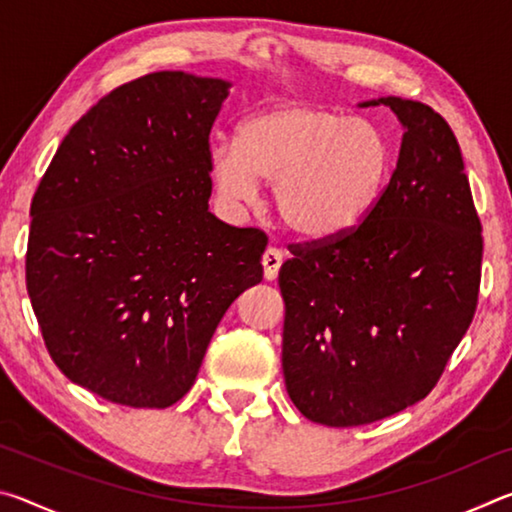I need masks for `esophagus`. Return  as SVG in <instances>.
Listing matches in <instances>:
<instances>
[{"mask_svg":"<svg viewBox=\"0 0 512 512\" xmlns=\"http://www.w3.org/2000/svg\"><path fill=\"white\" fill-rule=\"evenodd\" d=\"M262 266H264V277L268 282L275 280L277 271H280L282 266V253L277 248H266L264 255H262Z\"/></svg>","mask_w":512,"mask_h":512,"instance_id":"obj_1","label":"esophagus"}]
</instances>
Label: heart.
Segmentation results:
<instances>
[{"mask_svg":"<svg viewBox=\"0 0 512 512\" xmlns=\"http://www.w3.org/2000/svg\"><path fill=\"white\" fill-rule=\"evenodd\" d=\"M393 171V146L368 119L311 101L259 110L237 140L214 146L210 178L221 201L241 210L271 183V205L293 237L334 241L375 210Z\"/></svg>","mask_w":512,"mask_h":512,"instance_id":"b5f03b06","label":"heart"}]
</instances>
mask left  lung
<instances>
[{"label": "left lung", "mask_w": 512, "mask_h": 512, "mask_svg": "<svg viewBox=\"0 0 512 512\" xmlns=\"http://www.w3.org/2000/svg\"><path fill=\"white\" fill-rule=\"evenodd\" d=\"M404 128L391 183L357 230L280 268L282 370L307 420L359 427L424 400L472 323L481 223L436 110L379 97Z\"/></svg>", "instance_id": "obj_1"}]
</instances>
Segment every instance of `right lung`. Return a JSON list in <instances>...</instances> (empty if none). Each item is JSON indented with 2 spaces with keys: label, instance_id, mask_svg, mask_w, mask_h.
Returning a JSON list of instances; mask_svg holds the SVG:
<instances>
[{
  "label": "right lung",
  "instance_id": "right-lung-1",
  "mask_svg": "<svg viewBox=\"0 0 512 512\" xmlns=\"http://www.w3.org/2000/svg\"><path fill=\"white\" fill-rule=\"evenodd\" d=\"M232 83L155 72L83 115L31 203L27 289L67 379L167 409L228 307L262 282L264 232L210 212V131Z\"/></svg>",
  "mask_w": 512,
  "mask_h": 512
}]
</instances>
